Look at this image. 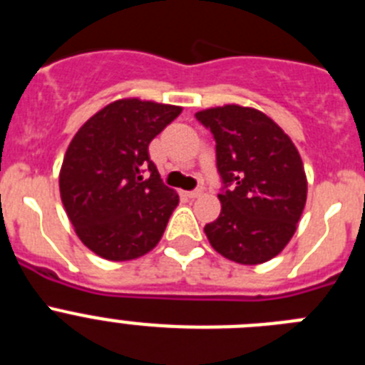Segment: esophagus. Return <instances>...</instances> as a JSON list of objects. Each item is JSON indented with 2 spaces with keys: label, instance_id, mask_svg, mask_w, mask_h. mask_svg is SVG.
Instances as JSON below:
<instances>
[{
  "label": "esophagus",
  "instance_id": "34e87169",
  "mask_svg": "<svg viewBox=\"0 0 365 365\" xmlns=\"http://www.w3.org/2000/svg\"><path fill=\"white\" fill-rule=\"evenodd\" d=\"M202 193H205V190L197 188V190H192V192H188V193H186V195H188L190 199H197V197H201Z\"/></svg>",
  "mask_w": 365,
  "mask_h": 365
}]
</instances>
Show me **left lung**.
I'll list each match as a JSON object with an SVG mask.
<instances>
[{
	"label": "left lung",
	"instance_id": "obj_1",
	"mask_svg": "<svg viewBox=\"0 0 365 365\" xmlns=\"http://www.w3.org/2000/svg\"><path fill=\"white\" fill-rule=\"evenodd\" d=\"M215 140L221 214L205 227L227 259L257 265L278 256L296 232L307 179L289 135L265 113L222 106L195 113Z\"/></svg>",
	"mask_w": 365,
	"mask_h": 365
}]
</instances>
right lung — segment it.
Here are the masks:
<instances>
[{"mask_svg": "<svg viewBox=\"0 0 365 365\" xmlns=\"http://www.w3.org/2000/svg\"><path fill=\"white\" fill-rule=\"evenodd\" d=\"M179 106L111 102L76 131L60 170V195L76 235L96 256L130 261L157 247L179 195L160 179L148 146Z\"/></svg>", "mask_w": 365, "mask_h": 365, "instance_id": "obj_1", "label": "right lung"}]
</instances>
